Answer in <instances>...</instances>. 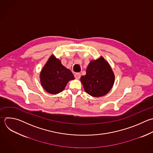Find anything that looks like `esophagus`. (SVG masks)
<instances>
[{
    "label": "esophagus",
    "mask_w": 153,
    "mask_h": 153,
    "mask_svg": "<svg viewBox=\"0 0 153 153\" xmlns=\"http://www.w3.org/2000/svg\"><path fill=\"white\" fill-rule=\"evenodd\" d=\"M75 77L76 79H79L80 78V77H81V74L79 73H76L75 74Z\"/></svg>",
    "instance_id": "34e87169"
}]
</instances>
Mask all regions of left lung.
Returning a JSON list of instances; mask_svg holds the SVG:
<instances>
[{"instance_id": "left-lung-1", "label": "left lung", "mask_w": 153, "mask_h": 153, "mask_svg": "<svg viewBox=\"0 0 153 153\" xmlns=\"http://www.w3.org/2000/svg\"><path fill=\"white\" fill-rule=\"evenodd\" d=\"M80 79L85 91L97 97L106 95L111 90L115 75L109 63L101 56L90 62L85 75L82 76Z\"/></svg>"}]
</instances>
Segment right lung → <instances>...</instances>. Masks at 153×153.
Returning a JSON list of instances; mask_svg holds the SVG:
<instances>
[{"label":"right lung","mask_w":153,"mask_h":153,"mask_svg":"<svg viewBox=\"0 0 153 153\" xmlns=\"http://www.w3.org/2000/svg\"><path fill=\"white\" fill-rule=\"evenodd\" d=\"M40 82L44 89L56 94L63 91L68 82L75 79L69 69L65 67L54 55H51L40 72Z\"/></svg>","instance_id":"obj_1"}]
</instances>
